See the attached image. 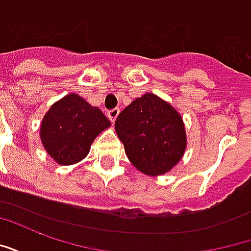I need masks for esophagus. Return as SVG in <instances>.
<instances>
[{
    "label": "esophagus",
    "mask_w": 251,
    "mask_h": 251,
    "mask_svg": "<svg viewBox=\"0 0 251 251\" xmlns=\"http://www.w3.org/2000/svg\"><path fill=\"white\" fill-rule=\"evenodd\" d=\"M118 114H120V109H113L107 111V117H109V120L111 121V122H114V121L117 120Z\"/></svg>",
    "instance_id": "obj_1"
}]
</instances>
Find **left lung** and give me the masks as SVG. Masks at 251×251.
<instances>
[{
  "mask_svg": "<svg viewBox=\"0 0 251 251\" xmlns=\"http://www.w3.org/2000/svg\"><path fill=\"white\" fill-rule=\"evenodd\" d=\"M115 131L129 161L147 176H161L183 158L187 133L174 106L152 93L144 94L122 110Z\"/></svg>",
  "mask_w": 251,
  "mask_h": 251,
  "instance_id": "8db88e82",
  "label": "left lung"
}]
</instances>
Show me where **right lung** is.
I'll use <instances>...</instances> for the list:
<instances>
[{
	"label": "right lung",
	"mask_w": 251,
	"mask_h": 251,
	"mask_svg": "<svg viewBox=\"0 0 251 251\" xmlns=\"http://www.w3.org/2000/svg\"><path fill=\"white\" fill-rule=\"evenodd\" d=\"M110 125L98 107L72 93L55 102L43 117L40 140L55 163L72 165L87 156L94 140Z\"/></svg>",
	"instance_id": "1"
}]
</instances>
